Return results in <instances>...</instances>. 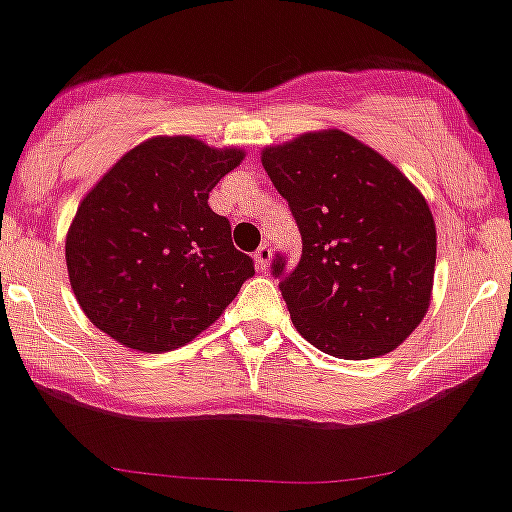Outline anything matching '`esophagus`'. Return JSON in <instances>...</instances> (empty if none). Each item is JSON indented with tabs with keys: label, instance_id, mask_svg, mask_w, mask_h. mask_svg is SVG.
<instances>
[{
	"label": "esophagus",
	"instance_id": "obj_1",
	"mask_svg": "<svg viewBox=\"0 0 512 512\" xmlns=\"http://www.w3.org/2000/svg\"><path fill=\"white\" fill-rule=\"evenodd\" d=\"M270 260H272L270 245H260V247H257V252H255V265H257V270L265 272L267 267H270Z\"/></svg>",
	"mask_w": 512,
	"mask_h": 512
}]
</instances>
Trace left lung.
<instances>
[{"mask_svg":"<svg viewBox=\"0 0 512 512\" xmlns=\"http://www.w3.org/2000/svg\"><path fill=\"white\" fill-rule=\"evenodd\" d=\"M262 167L302 235L295 270L272 265L297 332L342 360L408 340L430 307L438 250L423 192L342 130L265 147Z\"/></svg>","mask_w":512,"mask_h":512,"instance_id":"left-lung-1","label":"left lung"}]
</instances>
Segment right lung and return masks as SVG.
Listing matches in <instances>:
<instances>
[{
    "label": "right lung",
    "instance_id": "1",
    "mask_svg": "<svg viewBox=\"0 0 512 512\" xmlns=\"http://www.w3.org/2000/svg\"><path fill=\"white\" fill-rule=\"evenodd\" d=\"M242 160L240 147L160 135L104 172L64 242L69 285L94 327L157 355L195 340L225 312L255 265L207 200Z\"/></svg>",
    "mask_w": 512,
    "mask_h": 512
}]
</instances>
